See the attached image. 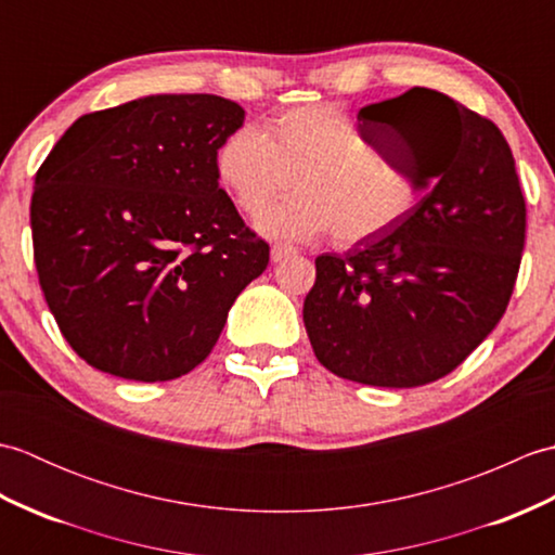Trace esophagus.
Returning a JSON list of instances; mask_svg holds the SVG:
<instances>
[{
    "instance_id": "1",
    "label": "esophagus",
    "mask_w": 555,
    "mask_h": 555,
    "mask_svg": "<svg viewBox=\"0 0 555 555\" xmlns=\"http://www.w3.org/2000/svg\"><path fill=\"white\" fill-rule=\"evenodd\" d=\"M298 250L293 245H288V243H274L271 245V259H274V262H281V259H286V257H291V255H296Z\"/></svg>"
}]
</instances>
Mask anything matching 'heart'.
<instances>
[{
    "label": "heart",
    "mask_w": 555,
    "mask_h": 555,
    "mask_svg": "<svg viewBox=\"0 0 555 555\" xmlns=\"http://www.w3.org/2000/svg\"><path fill=\"white\" fill-rule=\"evenodd\" d=\"M217 181L243 215H259L271 238H312L332 231L338 245L379 238L403 223L427 185L388 164L384 152L338 104H305L271 119L259 133L241 126L215 152Z\"/></svg>",
    "instance_id": "b5f03b06"
}]
</instances>
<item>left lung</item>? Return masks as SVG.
Masks as SVG:
<instances>
[{
    "label": "left lung",
    "mask_w": 555,
    "mask_h": 555,
    "mask_svg": "<svg viewBox=\"0 0 555 555\" xmlns=\"http://www.w3.org/2000/svg\"><path fill=\"white\" fill-rule=\"evenodd\" d=\"M360 116L410 179L433 188L396 229L314 259L302 322L317 360L340 379L424 386L453 372L508 308L525 195L499 126L443 92L412 88Z\"/></svg>",
    "instance_id": "obj_1"
}]
</instances>
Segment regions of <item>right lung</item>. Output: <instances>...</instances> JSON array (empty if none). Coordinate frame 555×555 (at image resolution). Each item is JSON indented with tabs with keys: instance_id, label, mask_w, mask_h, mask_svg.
Listing matches in <instances>:
<instances>
[{
	"instance_id": "obj_1",
	"label": "right lung",
	"mask_w": 555,
	"mask_h": 555,
	"mask_svg": "<svg viewBox=\"0 0 555 555\" xmlns=\"http://www.w3.org/2000/svg\"><path fill=\"white\" fill-rule=\"evenodd\" d=\"M217 95L92 112L35 173L33 257L50 312L90 367L131 382L195 370L269 245L219 188L215 152L243 126Z\"/></svg>"
}]
</instances>
